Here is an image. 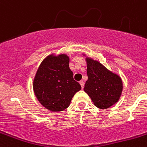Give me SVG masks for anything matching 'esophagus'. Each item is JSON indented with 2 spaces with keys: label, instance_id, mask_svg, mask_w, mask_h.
<instances>
[{
  "label": "esophagus",
  "instance_id": "34e87169",
  "mask_svg": "<svg viewBox=\"0 0 147 147\" xmlns=\"http://www.w3.org/2000/svg\"><path fill=\"white\" fill-rule=\"evenodd\" d=\"M80 85H81L82 88V89H83V88H84V85H85V83H84V82H83V81H80Z\"/></svg>",
  "mask_w": 147,
  "mask_h": 147
}]
</instances>
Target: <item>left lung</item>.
I'll use <instances>...</instances> for the list:
<instances>
[{
	"label": "left lung",
	"instance_id": "left-lung-1",
	"mask_svg": "<svg viewBox=\"0 0 147 147\" xmlns=\"http://www.w3.org/2000/svg\"><path fill=\"white\" fill-rule=\"evenodd\" d=\"M88 80L84 90L96 107L107 109L120 98L123 84L119 76L107 69L99 62L86 58Z\"/></svg>",
	"mask_w": 147,
	"mask_h": 147
}]
</instances>
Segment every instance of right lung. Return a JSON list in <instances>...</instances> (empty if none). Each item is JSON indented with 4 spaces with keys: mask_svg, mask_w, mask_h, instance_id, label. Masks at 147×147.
<instances>
[{
    "mask_svg": "<svg viewBox=\"0 0 147 147\" xmlns=\"http://www.w3.org/2000/svg\"><path fill=\"white\" fill-rule=\"evenodd\" d=\"M73 75L66 54L48 56L41 62L33 82L35 96L40 104L53 112L67 108L82 88Z\"/></svg>",
    "mask_w": 147,
    "mask_h": 147,
    "instance_id": "add662e5",
    "label": "right lung"
}]
</instances>
